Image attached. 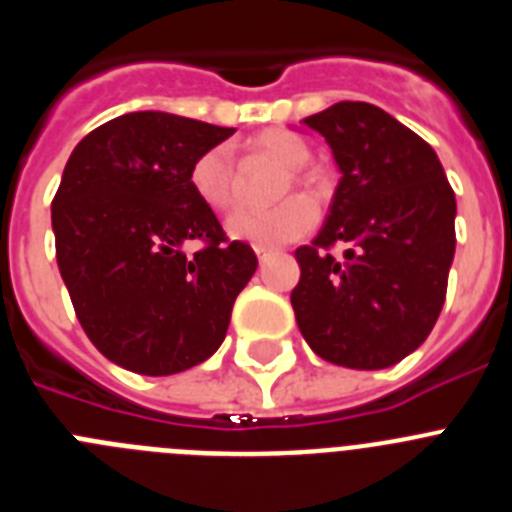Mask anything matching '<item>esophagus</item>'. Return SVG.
Wrapping results in <instances>:
<instances>
[{
	"label": "esophagus",
	"instance_id": "esophagus-1",
	"mask_svg": "<svg viewBox=\"0 0 512 512\" xmlns=\"http://www.w3.org/2000/svg\"><path fill=\"white\" fill-rule=\"evenodd\" d=\"M253 251H256V256H259V261H266L271 256V251L269 248H261V246H256L253 248Z\"/></svg>",
	"mask_w": 512,
	"mask_h": 512
}]
</instances>
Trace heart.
<instances>
[{"mask_svg": "<svg viewBox=\"0 0 512 512\" xmlns=\"http://www.w3.org/2000/svg\"><path fill=\"white\" fill-rule=\"evenodd\" d=\"M248 151L269 156L287 166L289 174H284L279 194H287L292 189V182H302V166L310 161V148L305 146V140L287 130H264L248 143ZM189 187L197 194V200L210 210L223 212L233 207L235 169L228 148H207L205 153L194 158L192 169H189ZM315 220H318V210L307 197H287L266 210L233 212L225 220V230L235 241L269 248L302 238L305 233H310Z\"/></svg>", "mask_w": 512, "mask_h": 512, "instance_id": "obj_1", "label": "heart"}]
</instances>
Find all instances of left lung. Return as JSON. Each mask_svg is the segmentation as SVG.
I'll use <instances>...</instances> for the list:
<instances>
[{
    "label": "left lung",
    "mask_w": 512,
    "mask_h": 512,
    "mask_svg": "<svg viewBox=\"0 0 512 512\" xmlns=\"http://www.w3.org/2000/svg\"><path fill=\"white\" fill-rule=\"evenodd\" d=\"M333 151L341 182L323 228L297 248L292 307L320 359L387 369L428 338L446 300L456 197L436 151L366 102L302 120ZM346 242L343 260L327 248Z\"/></svg>",
    "instance_id": "8db88e82"
}]
</instances>
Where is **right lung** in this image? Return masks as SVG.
<instances>
[{"label": "right lung", "instance_id": "right-lung-1", "mask_svg": "<svg viewBox=\"0 0 512 512\" xmlns=\"http://www.w3.org/2000/svg\"><path fill=\"white\" fill-rule=\"evenodd\" d=\"M235 128L128 112L81 140L53 197L58 269L76 318L110 361L146 377L202 364L259 266L189 187L194 158ZM200 240L189 257L183 246Z\"/></svg>", "mask_w": 512, "mask_h": 512}]
</instances>
